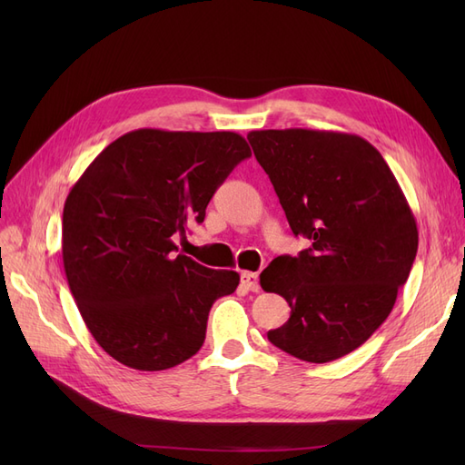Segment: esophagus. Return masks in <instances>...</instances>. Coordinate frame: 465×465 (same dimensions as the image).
I'll list each match as a JSON object with an SVG mask.
<instances>
[{"mask_svg": "<svg viewBox=\"0 0 465 465\" xmlns=\"http://www.w3.org/2000/svg\"><path fill=\"white\" fill-rule=\"evenodd\" d=\"M241 281L248 291H258L260 289V279H258V273H254V272H242Z\"/></svg>", "mask_w": 465, "mask_h": 465, "instance_id": "obj_1", "label": "esophagus"}]
</instances>
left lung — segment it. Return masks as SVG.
Returning <instances> with one entry per match:
<instances>
[{
	"label": "left lung",
	"instance_id": "obj_1",
	"mask_svg": "<svg viewBox=\"0 0 465 465\" xmlns=\"http://www.w3.org/2000/svg\"><path fill=\"white\" fill-rule=\"evenodd\" d=\"M248 142L291 231L311 241L260 275L291 316L267 340L306 362L361 347L391 312L410 277L419 232L382 154L367 139L323 130H258Z\"/></svg>",
	"mask_w": 465,
	"mask_h": 465
}]
</instances>
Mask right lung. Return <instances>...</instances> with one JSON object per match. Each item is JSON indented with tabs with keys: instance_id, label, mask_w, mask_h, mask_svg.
Returning a JSON list of instances; mask_svg holds the SVG:
<instances>
[{
	"instance_id": "1",
	"label": "right lung",
	"mask_w": 465,
	"mask_h": 465,
	"mask_svg": "<svg viewBox=\"0 0 465 465\" xmlns=\"http://www.w3.org/2000/svg\"><path fill=\"white\" fill-rule=\"evenodd\" d=\"M252 154L234 132L142 128L112 142L64 205L67 285L94 341L125 367L166 371L198 353L211 306L241 275L178 250L232 168Z\"/></svg>"
}]
</instances>
